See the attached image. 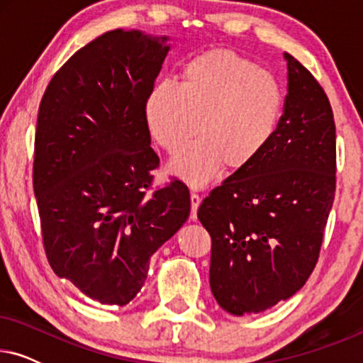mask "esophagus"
<instances>
[{"label": "esophagus", "instance_id": "34e87169", "mask_svg": "<svg viewBox=\"0 0 363 363\" xmlns=\"http://www.w3.org/2000/svg\"><path fill=\"white\" fill-rule=\"evenodd\" d=\"M190 198H191V215H190V218H191V220H196L198 206H200L201 198H200V195H196V193H191Z\"/></svg>", "mask_w": 363, "mask_h": 363}]
</instances>
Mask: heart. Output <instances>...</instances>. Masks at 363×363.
<instances>
[{
  "label": "heart",
  "mask_w": 363,
  "mask_h": 363,
  "mask_svg": "<svg viewBox=\"0 0 363 363\" xmlns=\"http://www.w3.org/2000/svg\"><path fill=\"white\" fill-rule=\"evenodd\" d=\"M279 79L228 49H210L183 64L180 82H157L147 94L148 132L175 153L200 127L201 135L178 153L172 172L201 186L225 165L251 167L274 140L284 113Z\"/></svg>",
  "instance_id": "obj_1"
}]
</instances>
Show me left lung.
<instances>
[{
    "mask_svg": "<svg viewBox=\"0 0 363 363\" xmlns=\"http://www.w3.org/2000/svg\"><path fill=\"white\" fill-rule=\"evenodd\" d=\"M284 59L287 96L274 140L198 208L211 236V292L235 315L269 309L306 284L334 203L330 102L297 59L287 52Z\"/></svg>",
    "mask_w": 363,
    "mask_h": 363,
    "instance_id": "1",
    "label": "left lung"
}]
</instances>
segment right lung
<instances>
[{
  "label": "right lung",
  "instance_id": "right-lung-1",
  "mask_svg": "<svg viewBox=\"0 0 363 363\" xmlns=\"http://www.w3.org/2000/svg\"><path fill=\"white\" fill-rule=\"evenodd\" d=\"M168 38L113 29L69 57L38 112L33 185L52 271L91 299L125 306L150 256L190 215L180 180L148 193L160 158L143 104Z\"/></svg>",
  "mask_w": 363,
  "mask_h": 363
}]
</instances>
